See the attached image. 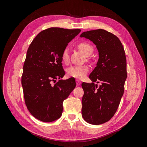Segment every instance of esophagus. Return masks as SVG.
<instances>
[{"instance_id":"esophagus-1","label":"esophagus","mask_w":147,"mask_h":147,"mask_svg":"<svg viewBox=\"0 0 147 147\" xmlns=\"http://www.w3.org/2000/svg\"><path fill=\"white\" fill-rule=\"evenodd\" d=\"M80 83H81L80 81L78 80H76V84H77V86L80 85Z\"/></svg>"}]
</instances>
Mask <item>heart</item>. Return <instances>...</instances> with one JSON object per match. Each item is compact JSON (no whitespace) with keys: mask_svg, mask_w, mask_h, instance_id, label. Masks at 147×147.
Segmentation results:
<instances>
[{"mask_svg":"<svg viewBox=\"0 0 147 147\" xmlns=\"http://www.w3.org/2000/svg\"><path fill=\"white\" fill-rule=\"evenodd\" d=\"M77 48L83 54L86 56L90 55L92 51L93 48L90 43L86 42H82L78 43ZM69 52L68 48H65L61 54V59L63 63L67 64L69 62ZM89 71V67L86 65H72L69 67L67 69V74L71 77L77 78H83L87 74Z\"/></svg>","mask_w":147,"mask_h":147,"instance_id":"b5f03b06","label":"heart"}]
</instances>
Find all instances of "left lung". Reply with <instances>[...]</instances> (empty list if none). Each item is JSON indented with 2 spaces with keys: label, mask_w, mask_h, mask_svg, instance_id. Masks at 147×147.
<instances>
[{
  "label": "left lung",
  "mask_w": 147,
  "mask_h": 147,
  "mask_svg": "<svg viewBox=\"0 0 147 147\" xmlns=\"http://www.w3.org/2000/svg\"><path fill=\"white\" fill-rule=\"evenodd\" d=\"M80 37L93 42L99 51L97 66L89 76L93 83L82 84V117L88 123L98 125L114 116L123 95L127 78L125 51L116 35L104 29L86 31Z\"/></svg>",
  "instance_id": "obj_1"
}]
</instances>
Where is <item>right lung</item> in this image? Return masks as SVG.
<instances>
[{
	"mask_svg": "<svg viewBox=\"0 0 147 147\" xmlns=\"http://www.w3.org/2000/svg\"><path fill=\"white\" fill-rule=\"evenodd\" d=\"M81 30L50 28L41 31L31 42L21 77L24 98L31 115L43 122L61 117L63 101L76 86L75 78L64 77L61 54Z\"/></svg>",
	"mask_w": 147,
	"mask_h": 147,
	"instance_id": "obj_1",
	"label": "right lung"
}]
</instances>
